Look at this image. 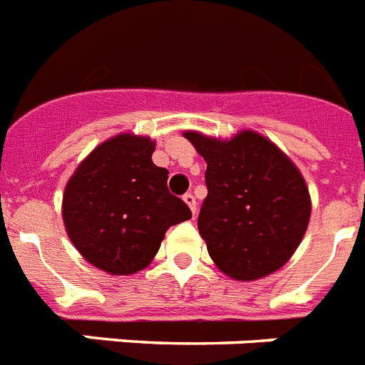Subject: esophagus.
<instances>
[{
    "instance_id": "esophagus-1",
    "label": "esophagus",
    "mask_w": 365,
    "mask_h": 365,
    "mask_svg": "<svg viewBox=\"0 0 365 365\" xmlns=\"http://www.w3.org/2000/svg\"><path fill=\"white\" fill-rule=\"evenodd\" d=\"M183 200H185V204L191 207L192 215H197V198H195V195H191V192H185V195H183Z\"/></svg>"
}]
</instances>
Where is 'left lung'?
<instances>
[{
    "mask_svg": "<svg viewBox=\"0 0 365 365\" xmlns=\"http://www.w3.org/2000/svg\"><path fill=\"white\" fill-rule=\"evenodd\" d=\"M206 159L198 232L217 267L235 280L267 277L292 258L310 220V195L292 159L254 131L219 140L185 131Z\"/></svg>",
    "mask_w": 365,
    "mask_h": 365,
    "instance_id": "1",
    "label": "left lung"
}]
</instances>
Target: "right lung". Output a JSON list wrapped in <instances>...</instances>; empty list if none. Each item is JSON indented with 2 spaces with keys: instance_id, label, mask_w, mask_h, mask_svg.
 Masks as SVG:
<instances>
[{
  "instance_id": "1",
  "label": "right lung",
  "mask_w": 365,
  "mask_h": 365,
  "mask_svg": "<svg viewBox=\"0 0 365 365\" xmlns=\"http://www.w3.org/2000/svg\"><path fill=\"white\" fill-rule=\"evenodd\" d=\"M148 137L106 140L66 183L63 220L88 263L111 274H133L158 254L170 226L191 210L167 187L168 170L152 161Z\"/></svg>"
}]
</instances>
